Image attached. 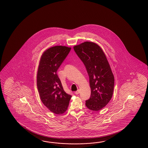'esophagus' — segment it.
<instances>
[{
    "label": "esophagus",
    "mask_w": 148,
    "mask_h": 148,
    "mask_svg": "<svg viewBox=\"0 0 148 148\" xmlns=\"http://www.w3.org/2000/svg\"><path fill=\"white\" fill-rule=\"evenodd\" d=\"M80 93V90H78L77 91H76L75 92V94L78 95Z\"/></svg>",
    "instance_id": "34e87169"
}]
</instances>
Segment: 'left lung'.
Masks as SVG:
<instances>
[{
	"label": "left lung",
	"mask_w": 148,
	"mask_h": 148,
	"mask_svg": "<svg viewBox=\"0 0 148 148\" xmlns=\"http://www.w3.org/2000/svg\"><path fill=\"white\" fill-rule=\"evenodd\" d=\"M73 49L89 78L91 95L86 106L90 110H101L112 97L114 86V77L106 56L99 45L90 42L75 45Z\"/></svg>",
	"instance_id": "1"
}]
</instances>
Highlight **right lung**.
I'll return each instance as SVG.
<instances>
[{
    "mask_svg": "<svg viewBox=\"0 0 148 148\" xmlns=\"http://www.w3.org/2000/svg\"><path fill=\"white\" fill-rule=\"evenodd\" d=\"M71 50V47L55 46L44 52L40 61L37 87L41 100L52 113L62 114L66 111L71 97L63 89L57 70Z\"/></svg>",
    "mask_w": 148,
    "mask_h": 148,
    "instance_id": "right-lung-1",
    "label": "right lung"
}]
</instances>
